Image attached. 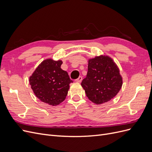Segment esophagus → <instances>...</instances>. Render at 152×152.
Returning a JSON list of instances; mask_svg holds the SVG:
<instances>
[{
    "label": "esophagus",
    "mask_w": 152,
    "mask_h": 152,
    "mask_svg": "<svg viewBox=\"0 0 152 152\" xmlns=\"http://www.w3.org/2000/svg\"><path fill=\"white\" fill-rule=\"evenodd\" d=\"M82 77H79L77 79L75 80V81L77 82H79V83H80V82H82Z\"/></svg>",
    "instance_id": "esophagus-1"
}]
</instances>
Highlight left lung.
<instances>
[{"mask_svg":"<svg viewBox=\"0 0 152 152\" xmlns=\"http://www.w3.org/2000/svg\"><path fill=\"white\" fill-rule=\"evenodd\" d=\"M122 84L120 70L111 57L99 55L88 59V71L81 86L92 102L101 104L109 102L118 94Z\"/></svg>","mask_w":152,"mask_h":152,"instance_id":"left-lung-1","label":"left lung"}]
</instances>
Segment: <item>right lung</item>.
Returning a JSON list of instances; mask_svg holds the SVG:
<instances>
[{"instance_id":"obj_1","label":"right lung","mask_w":152,"mask_h":152,"mask_svg":"<svg viewBox=\"0 0 152 152\" xmlns=\"http://www.w3.org/2000/svg\"><path fill=\"white\" fill-rule=\"evenodd\" d=\"M62 63L60 59H45L29 77L31 88L36 97L51 106H57L65 99L72 82L68 73L61 68Z\"/></svg>"}]
</instances>
